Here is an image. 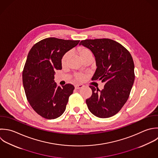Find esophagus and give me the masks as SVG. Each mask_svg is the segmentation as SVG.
I'll list each match as a JSON object with an SVG mask.
<instances>
[{"instance_id": "1", "label": "esophagus", "mask_w": 158, "mask_h": 158, "mask_svg": "<svg viewBox=\"0 0 158 158\" xmlns=\"http://www.w3.org/2000/svg\"><path fill=\"white\" fill-rule=\"evenodd\" d=\"M84 85H82V84H76L75 85V89H81L84 87Z\"/></svg>"}]
</instances>
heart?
<instances>
[{"instance_id": "heart-1", "label": "heart", "mask_w": 158, "mask_h": 158, "mask_svg": "<svg viewBox=\"0 0 158 158\" xmlns=\"http://www.w3.org/2000/svg\"><path fill=\"white\" fill-rule=\"evenodd\" d=\"M77 53L80 55L81 58L84 60V61L89 58H93V55H92V52L89 48H87L86 47H79L77 49ZM70 55H71V53L69 52L65 53L63 55L61 60V65L63 66H65L66 65H67V64L69 61V58H70ZM76 79L78 81H82L84 79V76L82 74H76Z\"/></svg>"}]
</instances>
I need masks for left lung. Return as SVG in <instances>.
Returning <instances> with one entry per match:
<instances>
[{"label":"left lung","instance_id":"8db88e82","mask_svg":"<svg viewBox=\"0 0 158 158\" xmlns=\"http://www.w3.org/2000/svg\"><path fill=\"white\" fill-rule=\"evenodd\" d=\"M79 45L90 49L95 56L97 69L92 81L105 84L100 90L92 85V95L86 100L89 111L100 118L117 114L129 98L135 80L134 63L130 52L110 39H87Z\"/></svg>","mask_w":158,"mask_h":158}]
</instances>
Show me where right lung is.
I'll return each instance as SVG.
<instances>
[{
  "label": "right lung",
  "mask_w": 158,
  "mask_h": 158,
  "mask_svg": "<svg viewBox=\"0 0 158 158\" xmlns=\"http://www.w3.org/2000/svg\"><path fill=\"white\" fill-rule=\"evenodd\" d=\"M80 40L49 37L36 43L28 53L23 71V84L28 102L42 118L53 119L64 112L74 85L57 86L56 70L62 69L63 55Z\"/></svg>",
  "instance_id": "1"
}]
</instances>
